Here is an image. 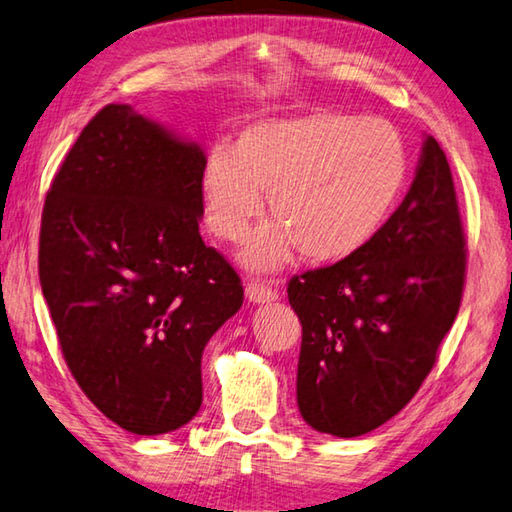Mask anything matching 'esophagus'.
<instances>
[{"mask_svg": "<svg viewBox=\"0 0 512 512\" xmlns=\"http://www.w3.org/2000/svg\"><path fill=\"white\" fill-rule=\"evenodd\" d=\"M281 290H279V283L276 285H265V283H261V281H251V283H247V288H245V294H247V299L251 301V303H272V301H276L281 297L279 294Z\"/></svg>", "mask_w": 512, "mask_h": 512, "instance_id": "34e87169", "label": "esophagus"}]
</instances>
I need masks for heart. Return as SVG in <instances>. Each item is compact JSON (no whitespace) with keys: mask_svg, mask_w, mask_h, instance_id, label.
<instances>
[{"mask_svg":"<svg viewBox=\"0 0 512 512\" xmlns=\"http://www.w3.org/2000/svg\"><path fill=\"white\" fill-rule=\"evenodd\" d=\"M409 179L402 134L384 119L319 110L254 121L215 146L200 170L204 222L238 242L263 209L274 222L251 233L240 261L272 272L292 251L335 263L369 242L396 209Z\"/></svg>","mask_w":512,"mask_h":512,"instance_id":"heart-1","label":"heart"}]
</instances>
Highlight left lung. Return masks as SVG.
<instances>
[{
  "label": "left lung",
  "mask_w": 512,
  "mask_h": 512,
  "mask_svg": "<svg viewBox=\"0 0 512 512\" xmlns=\"http://www.w3.org/2000/svg\"><path fill=\"white\" fill-rule=\"evenodd\" d=\"M463 281L452 170L427 134L409 193L382 229L357 254L288 283L303 328V420L321 434L353 438L396 416L432 371Z\"/></svg>",
  "instance_id": "1"
}]
</instances>
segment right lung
I'll list each match as a JSON object with an SVG mask.
<instances>
[{
  "label": "right lung",
  "instance_id": "add662e5",
  "mask_svg": "<svg viewBox=\"0 0 512 512\" xmlns=\"http://www.w3.org/2000/svg\"><path fill=\"white\" fill-rule=\"evenodd\" d=\"M204 159L130 105H105L44 200L40 283L62 355L139 436L193 420L204 346L242 306L236 270L200 236Z\"/></svg>",
  "mask_w": 512,
  "mask_h": 512
}]
</instances>
